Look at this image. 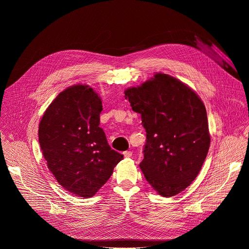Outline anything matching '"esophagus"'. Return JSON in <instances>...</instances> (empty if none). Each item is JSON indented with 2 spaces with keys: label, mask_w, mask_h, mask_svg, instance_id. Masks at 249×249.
<instances>
[{
  "label": "esophagus",
  "mask_w": 249,
  "mask_h": 249,
  "mask_svg": "<svg viewBox=\"0 0 249 249\" xmlns=\"http://www.w3.org/2000/svg\"><path fill=\"white\" fill-rule=\"evenodd\" d=\"M123 155H124L125 158H130V157H132V152L131 151H126V152L123 153Z\"/></svg>",
  "instance_id": "34e87169"
}]
</instances>
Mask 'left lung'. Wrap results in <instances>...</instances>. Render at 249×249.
Instances as JSON below:
<instances>
[{
    "label": "left lung",
    "instance_id": "left-lung-1",
    "mask_svg": "<svg viewBox=\"0 0 249 249\" xmlns=\"http://www.w3.org/2000/svg\"><path fill=\"white\" fill-rule=\"evenodd\" d=\"M125 98L147 133L140 163L147 181L163 197L180 193L196 178L209 151L204 103L185 84L160 73L127 89Z\"/></svg>",
    "mask_w": 249,
    "mask_h": 249
}]
</instances>
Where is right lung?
Segmentation results:
<instances>
[{"mask_svg": "<svg viewBox=\"0 0 249 249\" xmlns=\"http://www.w3.org/2000/svg\"><path fill=\"white\" fill-rule=\"evenodd\" d=\"M98 94L75 85L60 92L39 123V144L47 166L70 193L92 197L109 179L123 155L112 150L99 127Z\"/></svg>", "mask_w": 249, "mask_h": 249, "instance_id": "add662e5", "label": "right lung"}]
</instances>
